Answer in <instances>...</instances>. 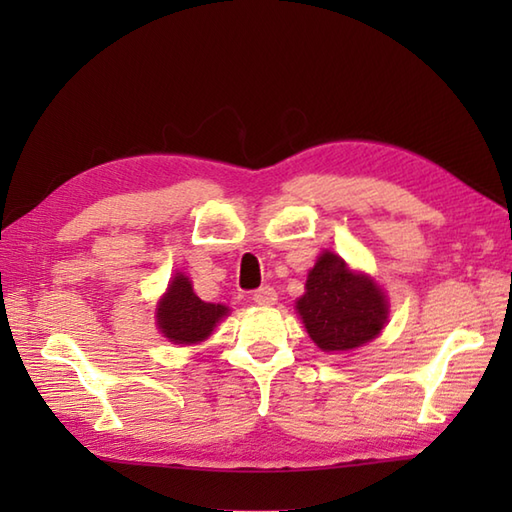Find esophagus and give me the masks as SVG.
I'll list each match as a JSON object with an SVG mask.
<instances>
[{
  "label": "esophagus",
  "mask_w": 512,
  "mask_h": 512,
  "mask_svg": "<svg viewBox=\"0 0 512 512\" xmlns=\"http://www.w3.org/2000/svg\"><path fill=\"white\" fill-rule=\"evenodd\" d=\"M253 301L257 306H275L277 303V292L273 286H262L259 290H255Z\"/></svg>",
  "instance_id": "obj_1"
}]
</instances>
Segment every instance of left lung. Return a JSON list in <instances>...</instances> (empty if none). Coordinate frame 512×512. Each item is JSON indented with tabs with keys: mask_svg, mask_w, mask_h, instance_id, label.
I'll return each mask as SVG.
<instances>
[{
	"mask_svg": "<svg viewBox=\"0 0 512 512\" xmlns=\"http://www.w3.org/2000/svg\"><path fill=\"white\" fill-rule=\"evenodd\" d=\"M297 312L323 352H347L376 339L389 303L372 277L354 273L339 255L323 250L297 299Z\"/></svg>",
	"mask_w": 512,
	"mask_h": 512,
	"instance_id": "8db88e82",
	"label": "left lung"
}]
</instances>
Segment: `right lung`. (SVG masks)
Instances as JSON below:
<instances>
[{
    "label": "right lung",
    "instance_id": "right-lung-1",
    "mask_svg": "<svg viewBox=\"0 0 512 512\" xmlns=\"http://www.w3.org/2000/svg\"><path fill=\"white\" fill-rule=\"evenodd\" d=\"M228 314L222 303H206L193 292L187 275L176 273L156 308V325L165 339L176 345H193L211 336Z\"/></svg>",
    "mask_w": 512,
    "mask_h": 512
}]
</instances>
